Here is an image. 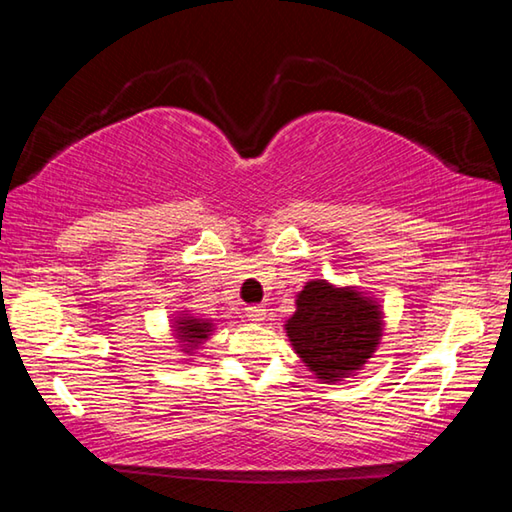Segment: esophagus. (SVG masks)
<instances>
[{
  "mask_svg": "<svg viewBox=\"0 0 512 512\" xmlns=\"http://www.w3.org/2000/svg\"><path fill=\"white\" fill-rule=\"evenodd\" d=\"M246 316H248V320H255V323H259V320L266 318V309L262 305H248Z\"/></svg>",
  "mask_w": 512,
  "mask_h": 512,
  "instance_id": "1",
  "label": "esophagus"
}]
</instances>
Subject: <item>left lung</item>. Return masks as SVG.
Returning <instances> with one entry per match:
<instances>
[{
	"mask_svg": "<svg viewBox=\"0 0 512 512\" xmlns=\"http://www.w3.org/2000/svg\"><path fill=\"white\" fill-rule=\"evenodd\" d=\"M298 309L287 320L291 345L318 379L336 381L359 370L381 336V311L354 289H334L325 280L307 282Z\"/></svg>",
	"mask_w": 512,
	"mask_h": 512,
	"instance_id": "obj_1",
	"label": "left lung"
}]
</instances>
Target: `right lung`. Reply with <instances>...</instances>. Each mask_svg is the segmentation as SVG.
<instances>
[{"label":"right lung","mask_w":512,"mask_h":512,"mask_svg":"<svg viewBox=\"0 0 512 512\" xmlns=\"http://www.w3.org/2000/svg\"><path fill=\"white\" fill-rule=\"evenodd\" d=\"M210 332H212V323H205V320L189 318V316L180 320L178 327H176V334L180 336V341H183L185 348H187L185 352H189L192 345L207 339V334H210Z\"/></svg>","instance_id":"1"}]
</instances>
